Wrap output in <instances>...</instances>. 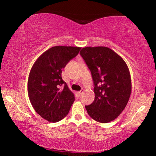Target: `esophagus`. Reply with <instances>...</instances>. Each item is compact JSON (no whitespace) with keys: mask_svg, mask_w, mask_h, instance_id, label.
<instances>
[{"mask_svg":"<svg viewBox=\"0 0 156 156\" xmlns=\"http://www.w3.org/2000/svg\"><path fill=\"white\" fill-rule=\"evenodd\" d=\"M83 92H84V90H83V89H81V90H80V91H78V96H81L82 94H83Z\"/></svg>","mask_w":156,"mask_h":156,"instance_id":"34e87169","label":"esophagus"}]
</instances>
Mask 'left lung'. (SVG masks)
<instances>
[{
  "mask_svg": "<svg viewBox=\"0 0 156 156\" xmlns=\"http://www.w3.org/2000/svg\"><path fill=\"white\" fill-rule=\"evenodd\" d=\"M91 71L95 98L85 108L97 122L107 123L120 115L131 93V78L122 58L107 47H87L80 52Z\"/></svg>",
  "mask_w": 156,
  "mask_h": 156,
  "instance_id": "obj_1",
  "label": "left lung"
}]
</instances>
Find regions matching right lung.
Listing matches in <instances>:
<instances>
[{
    "label": "right lung",
    "mask_w": 156,
    "mask_h": 156,
    "mask_svg": "<svg viewBox=\"0 0 156 156\" xmlns=\"http://www.w3.org/2000/svg\"><path fill=\"white\" fill-rule=\"evenodd\" d=\"M81 47L55 46L42 54L34 63L28 78L30 102L38 115L56 122L68 114L74 94L62 79V69L78 54Z\"/></svg>",
    "instance_id": "1"
}]
</instances>
